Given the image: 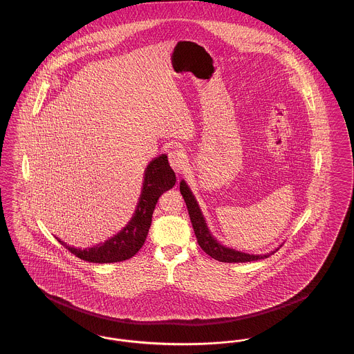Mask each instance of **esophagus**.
<instances>
[{
  "label": "esophagus",
  "instance_id": "1",
  "mask_svg": "<svg viewBox=\"0 0 354 354\" xmlns=\"http://www.w3.org/2000/svg\"><path fill=\"white\" fill-rule=\"evenodd\" d=\"M169 166L175 171L176 175H179L182 172V169L185 165V153L180 149H175L169 153Z\"/></svg>",
  "mask_w": 354,
  "mask_h": 354
}]
</instances>
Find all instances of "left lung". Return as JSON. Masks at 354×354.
Segmentation results:
<instances>
[{"instance_id":"1","label":"left lung","mask_w":354,"mask_h":354,"mask_svg":"<svg viewBox=\"0 0 354 354\" xmlns=\"http://www.w3.org/2000/svg\"><path fill=\"white\" fill-rule=\"evenodd\" d=\"M180 194L183 195V199H185V205H187V209L189 214V219H191L195 235H196V240L203 251L207 254H209L212 259L219 260L223 263H247V261H256L260 259H267L279 250V247H277L274 251H270V253L253 254V253L237 251L235 248L221 244L220 241H218V239L211 234L205 218L203 215L202 209L199 207V203L195 199L191 188L185 183V179L180 180Z\"/></svg>"}]
</instances>
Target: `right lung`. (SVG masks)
<instances>
[{
  "instance_id": "right-lung-1",
  "label": "right lung",
  "mask_w": 354,
  "mask_h": 354,
  "mask_svg": "<svg viewBox=\"0 0 354 354\" xmlns=\"http://www.w3.org/2000/svg\"><path fill=\"white\" fill-rule=\"evenodd\" d=\"M175 182L176 176L169 167L167 155L162 153L153 158L145 169L142 191L134 214L118 234L90 248H77L68 245L57 236L55 239L68 250V252L88 263L107 264L129 260L145 244L151 225L152 212L160 195L171 189Z\"/></svg>"
}]
</instances>
